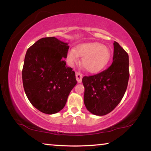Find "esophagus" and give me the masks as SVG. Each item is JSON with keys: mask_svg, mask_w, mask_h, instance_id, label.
I'll return each mask as SVG.
<instances>
[{"mask_svg": "<svg viewBox=\"0 0 151 151\" xmlns=\"http://www.w3.org/2000/svg\"><path fill=\"white\" fill-rule=\"evenodd\" d=\"M76 78L78 83H82V78H83V75L80 72L76 73Z\"/></svg>", "mask_w": 151, "mask_h": 151, "instance_id": "34e87169", "label": "esophagus"}]
</instances>
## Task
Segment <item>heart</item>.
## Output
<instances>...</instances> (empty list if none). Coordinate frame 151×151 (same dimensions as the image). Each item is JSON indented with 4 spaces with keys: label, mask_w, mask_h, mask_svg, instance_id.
Listing matches in <instances>:
<instances>
[{
    "label": "heart",
    "mask_w": 151,
    "mask_h": 151,
    "mask_svg": "<svg viewBox=\"0 0 151 151\" xmlns=\"http://www.w3.org/2000/svg\"><path fill=\"white\" fill-rule=\"evenodd\" d=\"M78 56L82 57V65L89 73H98L105 67L111 57V51L99 42L83 43L75 49L68 50L67 59L70 64L77 62Z\"/></svg>",
    "instance_id": "heart-1"
}]
</instances>
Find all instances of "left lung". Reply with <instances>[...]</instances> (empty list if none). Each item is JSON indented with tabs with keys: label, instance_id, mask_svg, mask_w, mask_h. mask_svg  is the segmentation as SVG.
<instances>
[{
	"label": "left lung",
	"instance_id": "8db88e82",
	"mask_svg": "<svg viewBox=\"0 0 151 151\" xmlns=\"http://www.w3.org/2000/svg\"><path fill=\"white\" fill-rule=\"evenodd\" d=\"M113 62L103 72L84 76V103L89 112L103 116L113 111L126 92L129 78V55L114 41Z\"/></svg>",
	"mask_w": 151,
	"mask_h": 151
}]
</instances>
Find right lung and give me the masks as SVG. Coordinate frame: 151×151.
Returning <instances> with one entry per match:
<instances>
[{
  "label": "right lung",
  "mask_w": 151,
  "mask_h": 151,
  "mask_svg": "<svg viewBox=\"0 0 151 151\" xmlns=\"http://www.w3.org/2000/svg\"><path fill=\"white\" fill-rule=\"evenodd\" d=\"M69 46L55 37L37 40L27 50L22 71L28 99L43 113L61 111L77 81L73 68L66 65Z\"/></svg>",
  "instance_id": "1"
}]
</instances>
